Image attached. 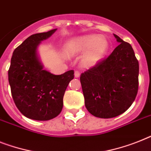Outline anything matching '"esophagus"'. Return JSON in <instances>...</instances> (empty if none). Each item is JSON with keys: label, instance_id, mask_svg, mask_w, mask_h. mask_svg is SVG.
<instances>
[{"label": "esophagus", "instance_id": "34e87169", "mask_svg": "<svg viewBox=\"0 0 151 151\" xmlns=\"http://www.w3.org/2000/svg\"><path fill=\"white\" fill-rule=\"evenodd\" d=\"M75 77L76 78H78V77L80 76V73L78 72V71H75Z\"/></svg>", "mask_w": 151, "mask_h": 151}]
</instances>
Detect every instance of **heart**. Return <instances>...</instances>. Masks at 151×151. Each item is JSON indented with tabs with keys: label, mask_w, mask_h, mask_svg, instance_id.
<instances>
[{
	"label": "heart",
	"mask_w": 151,
	"mask_h": 151,
	"mask_svg": "<svg viewBox=\"0 0 151 151\" xmlns=\"http://www.w3.org/2000/svg\"><path fill=\"white\" fill-rule=\"evenodd\" d=\"M68 55L81 54L89 50L83 59L85 66H93L100 62L108 49V42L103 37L96 35L81 36L71 39L65 47Z\"/></svg>",
	"instance_id": "heart-1"
}]
</instances>
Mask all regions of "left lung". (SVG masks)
<instances>
[{
	"mask_svg": "<svg viewBox=\"0 0 151 151\" xmlns=\"http://www.w3.org/2000/svg\"><path fill=\"white\" fill-rule=\"evenodd\" d=\"M119 45L108 57L82 73L87 110L99 118H113L127 110L139 86V62L128 42L114 35Z\"/></svg>",
	"mask_w": 151,
	"mask_h": 151,
	"instance_id": "8db88e82",
	"label": "left lung"
}]
</instances>
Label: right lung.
Instances as JSON below:
<instances>
[{
    "label": "right lung",
    "instance_id": "1",
    "mask_svg": "<svg viewBox=\"0 0 151 151\" xmlns=\"http://www.w3.org/2000/svg\"><path fill=\"white\" fill-rule=\"evenodd\" d=\"M57 29L32 35L14 51L8 70L11 95L19 111L35 120L56 117L63 107V96L74 71L53 75L43 69L37 55L40 42Z\"/></svg>",
    "mask_w": 151,
    "mask_h": 151
}]
</instances>
